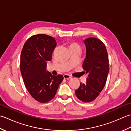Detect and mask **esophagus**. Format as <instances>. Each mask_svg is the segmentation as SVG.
Masks as SVG:
<instances>
[{
	"label": "esophagus",
	"instance_id": "obj_1",
	"mask_svg": "<svg viewBox=\"0 0 131 131\" xmlns=\"http://www.w3.org/2000/svg\"><path fill=\"white\" fill-rule=\"evenodd\" d=\"M63 77H64V78L65 79H67V80H69V79L72 78L71 76L70 75H69V74H64L63 75Z\"/></svg>",
	"mask_w": 131,
	"mask_h": 131
}]
</instances>
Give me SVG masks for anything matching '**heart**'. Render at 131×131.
Segmentation results:
<instances>
[{
  "label": "heart",
  "mask_w": 131,
  "mask_h": 131,
  "mask_svg": "<svg viewBox=\"0 0 131 131\" xmlns=\"http://www.w3.org/2000/svg\"><path fill=\"white\" fill-rule=\"evenodd\" d=\"M68 47L69 48L70 50H72L74 49H80L81 47L79 43H77L76 42H73V41H69L68 42Z\"/></svg>",
  "instance_id": "heart-1"
}]
</instances>
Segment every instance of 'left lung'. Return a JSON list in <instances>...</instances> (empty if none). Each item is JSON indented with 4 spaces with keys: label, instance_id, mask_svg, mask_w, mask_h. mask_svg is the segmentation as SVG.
<instances>
[{
    "label": "left lung",
    "instance_id": "1",
    "mask_svg": "<svg viewBox=\"0 0 131 131\" xmlns=\"http://www.w3.org/2000/svg\"><path fill=\"white\" fill-rule=\"evenodd\" d=\"M86 58L82 64L85 73H88L86 84L80 83L75 94L83 102L95 100L106 84L109 71L108 54L103 42L95 38L84 41Z\"/></svg>",
    "mask_w": 131,
    "mask_h": 131
}]
</instances>
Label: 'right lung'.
<instances>
[{"mask_svg": "<svg viewBox=\"0 0 131 131\" xmlns=\"http://www.w3.org/2000/svg\"><path fill=\"white\" fill-rule=\"evenodd\" d=\"M57 42L44 34L33 35L27 39L21 51L20 71L25 87L34 100L46 103L52 100L64 77L54 76L46 71Z\"/></svg>", "mask_w": 131, "mask_h": 131, "instance_id": "obj_1", "label": "right lung"}]
</instances>
